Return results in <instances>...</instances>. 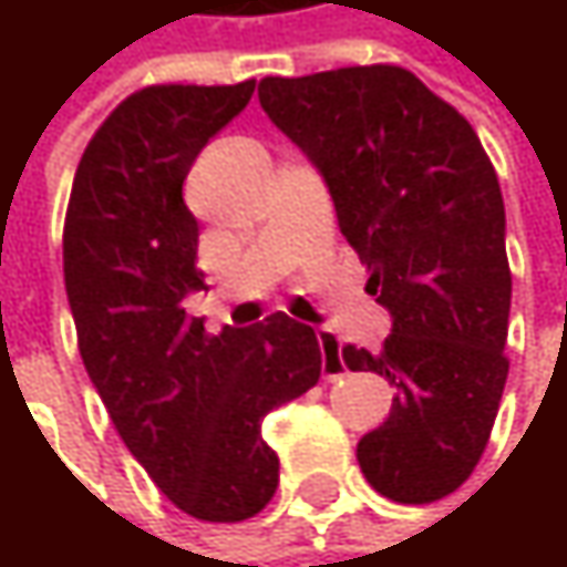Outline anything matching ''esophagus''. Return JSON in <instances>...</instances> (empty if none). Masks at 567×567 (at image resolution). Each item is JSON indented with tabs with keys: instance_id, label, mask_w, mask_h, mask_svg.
Listing matches in <instances>:
<instances>
[{
	"instance_id": "1",
	"label": "esophagus",
	"mask_w": 567,
	"mask_h": 567,
	"mask_svg": "<svg viewBox=\"0 0 567 567\" xmlns=\"http://www.w3.org/2000/svg\"><path fill=\"white\" fill-rule=\"evenodd\" d=\"M318 344H321V371L328 381L341 378L344 371V358H341V341L331 331H318Z\"/></svg>"
}]
</instances>
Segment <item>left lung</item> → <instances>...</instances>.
<instances>
[{
	"label": "left lung",
	"mask_w": 567,
	"mask_h": 567,
	"mask_svg": "<svg viewBox=\"0 0 567 567\" xmlns=\"http://www.w3.org/2000/svg\"><path fill=\"white\" fill-rule=\"evenodd\" d=\"M259 104L321 173L368 291L391 311L378 354L341 348L344 368L396 388L358 443L361 473L394 503H436L476 470L509 374L499 176L470 121L396 64L262 78Z\"/></svg>",
	"instance_id": "left-lung-1"
}]
</instances>
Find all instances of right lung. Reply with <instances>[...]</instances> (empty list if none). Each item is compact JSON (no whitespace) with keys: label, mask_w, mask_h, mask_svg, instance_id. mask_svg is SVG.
Instances as JSON below:
<instances>
[{"label":"right lung","mask_w":567,"mask_h":567,"mask_svg":"<svg viewBox=\"0 0 567 567\" xmlns=\"http://www.w3.org/2000/svg\"><path fill=\"white\" fill-rule=\"evenodd\" d=\"M252 91L256 81L131 94L84 147L64 216V291L84 371L134 460L203 522L269 506L279 456L262 416L321 378L318 334L282 311L206 334L183 308L206 288L183 179Z\"/></svg>","instance_id":"right-lung-1"}]
</instances>
